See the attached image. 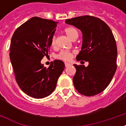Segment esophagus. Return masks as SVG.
Here are the masks:
<instances>
[{
  "instance_id": "esophagus-1",
  "label": "esophagus",
  "mask_w": 126,
  "mask_h": 126,
  "mask_svg": "<svg viewBox=\"0 0 126 126\" xmlns=\"http://www.w3.org/2000/svg\"><path fill=\"white\" fill-rule=\"evenodd\" d=\"M70 65V63H65V66L66 67H69V66Z\"/></svg>"
}]
</instances>
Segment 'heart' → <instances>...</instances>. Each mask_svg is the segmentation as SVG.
<instances>
[{
  "label": "heart",
  "mask_w": 126,
  "mask_h": 126,
  "mask_svg": "<svg viewBox=\"0 0 126 126\" xmlns=\"http://www.w3.org/2000/svg\"><path fill=\"white\" fill-rule=\"evenodd\" d=\"M63 31L72 40L75 38H78V37L79 36L78 31L74 27H72V26L66 27V28H64ZM50 44H51L52 47H55V45H56V38H55V36H52V37L51 41H50ZM73 56H74V52H71V51L69 50H62L57 55L56 57L58 59L68 61L72 59Z\"/></svg>",
  "instance_id": "1"
}]
</instances>
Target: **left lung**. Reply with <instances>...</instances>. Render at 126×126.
Listing matches in <instances>:
<instances>
[{"instance_id":"1","label":"left lung","mask_w":126,"mask_h":126,"mask_svg":"<svg viewBox=\"0 0 126 126\" xmlns=\"http://www.w3.org/2000/svg\"><path fill=\"white\" fill-rule=\"evenodd\" d=\"M65 23L82 31V50L76 59L89 63L86 67L74 65L76 69L74 86L84 96L98 94L108 86L116 71L117 49L113 34L103 21L94 16L71 18Z\"/></svg>"}]
</instances>
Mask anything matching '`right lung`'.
<instances>
[{"instance_id":"1","label":"right lung","mask_w":126,"mask_h":126,"mask_svg":"<svg viewBox=\"0 0 126 126\" xmlns=\"http://www.w3.org/2000/svg\"><path fill=\"white\" fill-rule=\"evenodd\" d=\"M57 23L34 17L17 28L12 36L9 56L15 79L21 90L32 97L50 94L65 68L60 60H55L48 68L40 63L48 54Z\"/></svg>"}]
</instances>
